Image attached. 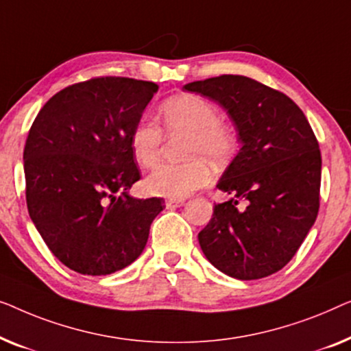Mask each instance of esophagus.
Here are the masks:
<instances>
[{
    "instance_id": "esophagus-1",
    "label": "esophagus",
    "mask_w": 351,
    "mask_h": 351,
    "mask_svg": "<svg viewBox=\"0 0 351 351\" xmlns=\"http://www.w3.org/2000/svg\"><path fill=\"white\" fill-rule=\"evenodd\" d=\"M184 205V199H167L165 200V206L169 210H173V208H180V206Z\"/></svg>"
}]
</instances>
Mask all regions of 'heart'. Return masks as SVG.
<instances>
[{"mask_svg": "<svg viewBox=\"0 0 351 351\" xmlns=\"http://www.w3.org/2000/svg\"><path fill=\"white\" fill-rule=\"evenodd\" d=\"M169 132L189 133L184 164H162L143 181L147 194L182 199L204 187L211 178V164L221 165L229 159L235 147L232 132L221 124V114L213 103L195 95L170 98L162 106ZM162 132L151 117H141L130 132V149L140 167H152L159 159ZM196 159L194 160L193 157ZM202 159L199 160L198 157Z\"/></svg>", "mask_w": 351, "mask_h": 351, "instance_id": "1", "label": "heart"}]
</instances>
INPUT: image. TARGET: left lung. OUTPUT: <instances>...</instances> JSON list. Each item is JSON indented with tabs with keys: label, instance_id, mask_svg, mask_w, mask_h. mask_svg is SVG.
<instances>
[{
	"label": "left lung",
	"instance_id": "obj_1",
	"mask_svg": "<svg viewBox=\"0 0 351 351\" xmlns=\"http://www.w3.org/2000/svg\"><path fill=\"white\" fill-rule=\"evenodd\" d=\"M234 122L240 151L218 181L230 195L199 234L205 258L237 280L269 276L293 259L317 219L322 154L300 108L264 84L223 75L186 84ZM249 205L239 210L236 205Z\"/></svg>",
	"mask_w": 351,
	"mask_h": 351
}]
</instances>
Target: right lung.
Masks as SVG:
<instances>
[{
	"mask_svg": "<svg viewBox=\"0 0 351 351\" xmlns=\"http://www.w3.org/2000/svg\"><path fill=\"white\" fill-rule=\"evenodd\" d=\"M157 88L128 77L79 82L56 93L29 128V218L52 254L77 274L110 275L130 265L164 210L162 199L128 194L140 180L130 132Z\"/></svg>",
	"mask_w": 351,
	"mask_h": 351,
	"instance_id": "obj_1",
	"label": "right lung"
}]
</instances>
